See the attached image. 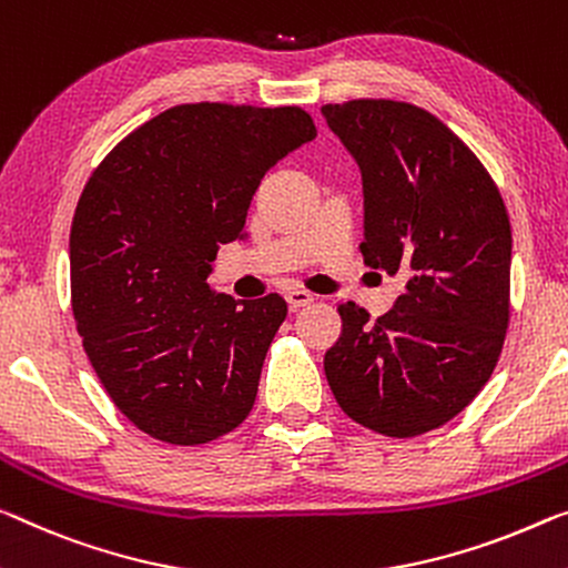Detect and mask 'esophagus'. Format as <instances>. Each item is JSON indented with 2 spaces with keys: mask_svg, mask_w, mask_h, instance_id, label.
Masks as SVG:
<instances>
[{
  "mask_svg": "<svg viewBox=\"0 0 568 568\" xmlns=\"http://www.w3.org/2000/svg\"><path fill=\"white\" fill-rule=\"evenodd\" d=\"M286 302H290V310H302V307H307V304H312L314 302V294H310V292H304V290H290L286 292Z\"/></svg>",
  "mask_w": 568,
  "mask_h": 568,
  "instance_id": "esophagus-1",
  "label": "esophagus"
}]
</instances>
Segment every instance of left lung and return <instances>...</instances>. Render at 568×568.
Here are the masks:
<instances>
[{
    "mask_svg": "<svg viewBox=\"0 0 568 568\" xmlns=\"http://www.w3.org/2000/svg\"><path fill=\"white\" fill-rule=\"evenodd\" d=\"M322 113L363 172L365 266L406 278L378 320L337 304L325 375L353 422L408 439L452 422L490 381L510 322V217L490 172L434 113L390 99Z\"/></svg>",
    "mask_w": 568,
    "mask_h": 568,
    "instance_id": "1",
    "label": "left lung"
}]
</instances>
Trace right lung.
Wrapping results in <instances>:
<instances>
[{"mask_svg": "<svg viewBox=\"0 0 568 568\" xmlns=\"http://www.w3.org/2000/svg\"><path fill=\"white\" fill-rule=\"evenodd\" d=\"M317 136L300 106L182 103L121 139L71 225V307L113 406L152 439L195 447L251 414L286 302L207 284L264 174Z\"/></svg>", "mask_w": 568, "mask_h": 568, "instance_id": "right-lung-1", "label": "right lung"}]
</instances>
